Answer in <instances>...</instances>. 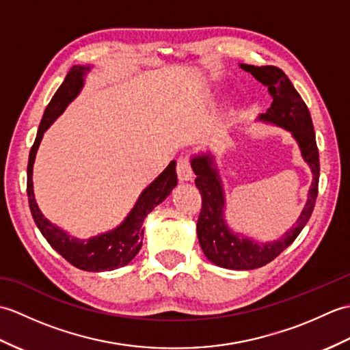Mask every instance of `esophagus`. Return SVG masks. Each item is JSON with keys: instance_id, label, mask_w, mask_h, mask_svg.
Here are the masks:
<instances>
[{"instance_id": "obj_1", "label": "esophagus", "mask_w": 350, "mask_h": 350, "mask_svg": "<svg viewBox=\"0 0 350 350\" xmlns=\"http://www.w3.org/2000/svg\"><path fill=\"white\" fill-rule=\"evenodd\" d=\"M177 177H179L180 182H191L192 177H194V174H192V170H191V165H189V161L188 158H179L177 159Z\"/></svg>"}]
</instances>
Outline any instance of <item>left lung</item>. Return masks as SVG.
<instances>
[{
  "label": "left lung",
  "mask_w": 350,
  "mask_h": 350,
  "mask_svg": "<svg viewBox=\"0 0 350 350\" xmlns=\"http://www.w3.org/2000/svg\"><path fill=\"white\" fill-rule=\"evenodd\" d=\"M241 69L250 72L258 83L267 87L272 105L258 122L271 123L288 131L299 146L304 161L308 163L313 182L308 191L307 203L295 224L273 242H257L252 237L234 233L226 221V194L218 173L217 162L211 152L196 154L191 167L197 179L196 187L202 194V212L197 222V236L204 256L213 265L234 271H250L262 267L280 256L298 237L313 213L319 189V150L316 133L310 111L299 93L281 69L275 66L239 64Z\"/></svg>",
  "instance_id": "1"
}]
</instances>
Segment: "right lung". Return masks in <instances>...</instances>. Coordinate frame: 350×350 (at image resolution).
<instances>
[{
  "label": "right lung",
  "mask_w": 350,
  "mask_h": 350,
  "mask_svg": "<svg viewBox=\"0 0 350 350\" xmlns=\"http://www.w3.org/2000/svg\"><path fill=\"white\" fill-rule=\"evenodd\" d=\"M88 70H90V66H73L66 75L63 84L54 94V98L48 103L46 109H44L36 141L31 150H29L27 194L29 211H31L36 226L51 247L78 269L103 272L126 266L138 254L141 245H143L144 218L176 188L177 174L176 161H171L168 167L141 192L135 206L132 207V211L120 226L109 230L107 233L93 236L90 239H78L75 236H70L63 228L52 224L48 218L43 217L39 206L36 203L33 189V165L37 148L40 146L43 133L48 131L49 126L57 120V117L63 113L66 107L79 94L81 88L84 87V78Z\"/></svg>",
  "instance_id": "add662e5"
}]
</instances>
